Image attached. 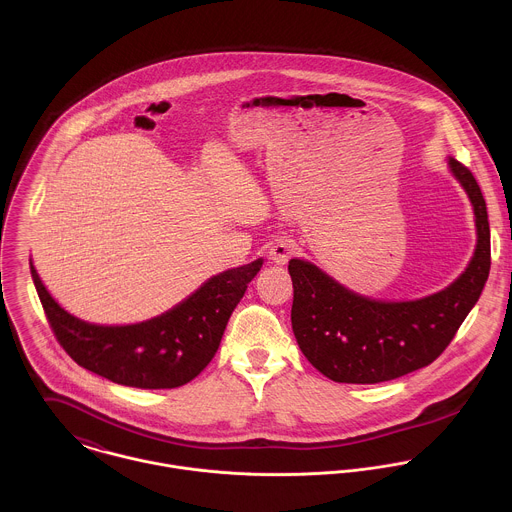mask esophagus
Segmentation results:
<instances>
[{
	"label": "esophagus",
	"mask_w": 512,
	"mask_h": 512,
	"mask_svg": "<svg viewBox=\"0 0 512 512\" xmlns=\"http://www.w3.org/2000/svg\"><path fill=\"white\" fill-rule=\"evenodd\" d=\"M292 254V242H290V240H278V242L270 248V262H272L274 266H286Z\"/></svg>",
	"instance_id": "34e87169"
}]
</instances>
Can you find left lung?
I'll return each instance as SVG.
<instances>
[{
  "mask_svg": "<svg viewBox=\"0 0 512 512\" xmlns=\"http://www.w3.org/2000/svg\"><path fill=\"white\" fill-rule=\"evenodd\" d=\"M465 191L477 244L467 268L447 288L418 299H374L349 290L309 260H290L292 329L305 359L335 382L394 380L438 359L475 307L491 270V230L473 173L447 157Z\"/></svg>",
  "mask_w": 512,
  "mask_h": 512,
  "instance_id": "8db88e82",
  "label": "left lung"
}]
</instances>
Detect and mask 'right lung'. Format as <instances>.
<instances>
[{"label":"right lung","instance_id":"add662e5","mask_svg":"<svg viewBox=\"0 0 512 512\" xmlns=\"http://www.w3.org/2000/svg\"><path fill=\"white\" fill-rule=\"evenodd\" d=\"M264 260L224 270L165 313L130 325H98L74 317L31 278L47 319L76 365L116 384L159 390L191 382L219 349L226 323Z\"/></svg>","mask_w":512,"mask_h":512}]
</instances>
